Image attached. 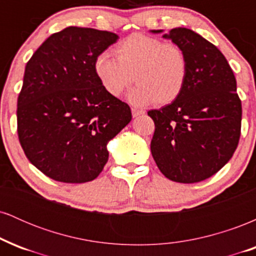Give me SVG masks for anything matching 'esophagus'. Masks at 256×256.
<instances>
[{"label":"esophagus","mask_w":256,"mask_h":256,"mask_svg":"<svg viewBox=\"0 0 256 256\" xmlns=\"http://www.w3.org/2000/svg\"><path fill=\"white\" fill-rule=\"evenodd\" d=\"M131 112H132V116H134V118H136V116H140V114H143V113H144V112H143V110H136V108H132Z\"/></svg>","instance_id":"1"}]
</instances>
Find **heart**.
Listing matches in <instances>:
<instances>
[{
  "label": "heart",
  "mask_w": 256,
  "mask_h": 256,
  "mask_svg": "<svg viewBox=\"0 0 256 256\" xmlns=\"http://www.w3.org/2000/svg\"><path fill=\"white\" fill-rule=\"evenodd\" d=\"M116 56L104 52L94 62V71L102 88L119 98L130 86V100L137 106L172 104L184 90L189 74V61L184 49L174 43L134 34L114 49Z\"/></svg>",
  "instance_id": "obj_1"
}]
</instances>
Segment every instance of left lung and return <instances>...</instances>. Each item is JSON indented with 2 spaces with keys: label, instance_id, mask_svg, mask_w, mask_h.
Here are the masks:
<instances>
[{
  "label": "left lung",
  "instance_id": "left-lung-1",
  "mask_svg": "<svg viewBox=\"0 0 256 256\" xmlns=\"http://www.w3.org/2000/svg\"><path fill=\"white\" fill-rule=\"evenodd\" d=\"M164 38L184 49L189 74L176 101L148 112L155 124L152 155L166 178L198 183L216 174L234 155L242 104L230 64L214 44L185 28H172Z\"/></svg>",
  "mask_w": 256,
  "mask_h": 256
}]
</instances>
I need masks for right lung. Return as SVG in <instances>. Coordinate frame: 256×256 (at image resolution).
<instances>
[{
  "label": "right lung",
  "mask_w": 256,
  "mask_h": 256,
  "mask_svg": "<svg viewBox=\"0 0 256 256\" xmlns=\"http://www.w3.org/2000/svg\"><path fill=\"white\" fill-rule=\"evenodd\" d=\"M118 34L70 26L52 34L25 67L18 98V136L26 158L62 183L94 180L108 161L107 143L128 122V104L102 88L98 55Z\"/></svg>",
  "instance_id": "right-lung-1"
}]
</instances>
